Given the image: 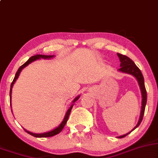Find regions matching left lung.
I'll list each match as a JSON object with an SVG mask.
<instances>
[{
    "instance_id": "1",
    "label": "left lung",
    "mask_w": 158,
    "mask_h": 158,
    "mask_svg": "<svg viewBox=\"0 0 158 158\" xmlns=\"http://www.w3.org/2000/svg\"><path fill=\"white\" fill-rule=\"evenodd\" d=\"M118 56L119 60H120L121 64H120V68L118 69L119 72L124 73H128L130 75L133 76L138 81V85H139L140 92H141V96H142V106H141V110H140V115L139 118V121H138V123L135 127L132 129L128 133L123 135L118 136V138H124L125 136H127V135L130 134L131 132H132L135 129H136L137 127L140 125V123H141L142 120H143V117L144 115V111H145V107L146 104V100H147V94H146V90L145 85H144V79L143 77V74H142L140 70L136 66V64H135V62L131 60L130 58H129L128 56H125V55H122L121 54H117Z\"/></svg>"
}]
</instances>
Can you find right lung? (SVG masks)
<instances>
[{"mask_svg": "<svg viewBox=\"0 0 158 158\" xmlns=\"http://www.w3.org/2000/svg\"><path fill=\"white\" fill-rule=\"evenodd\" d=\"M54 56H55L54 55H49V56H48V55L36 54V55H35V56H32L31 58L28 59V60L26 61V62H25L23 64H22V65L18 68V71H17L16 74H15V77L14 78V79H13V81L12 82V84H11L10 93H9V96H10V105H12V104H11V99H12V92L13 85H14L15 82V81H16L17 79H18L19 75H20V72L22 71V70L24 68H26V66L28 65V64H31V62H33L34 61L37 60H40V59L49 60V59H52L53 57H54ZM79 97H80V95L77 96V97H76L73 101H72V104L71 105V107H69V109L67 110V112H66V114H65V115H64V118L63 121H62V123H61L57 127H56V128L54 129V130L49 131V132H43V133H33V132H29V131L25 130V129H24V130L26 131V132H27V133H28L29 135H31L34 136V137H36V138H47V137H51V136L56 135L59 134L61 132V131L62 130V129L64 128V125H65L66 122H67V121H68V117H69L70 113H71L72 107H73V106L74 103H75V102H77V101L79 98Z\"/></svg>", "mask_w": 158, "mask_h": 158, "instance_id": "1", "label": "right lung"}]
</instances>
